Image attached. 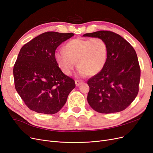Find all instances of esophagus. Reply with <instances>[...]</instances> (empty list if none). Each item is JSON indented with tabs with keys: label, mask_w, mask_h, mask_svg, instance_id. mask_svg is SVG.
Instances as JSON below:
<instances>
[{
	"label": "esophagus",
	"mask_w": 153,
	"mask_h": 153,
	"mask_svg": "<svg viewBox=\"0 0 153 153\" xmlns=\"http://www.w3.org/2000/svg\"><path fill=\"white\" fill-rule=\"evenodd\" d=\"M82 83V81L81 80H75V84H76V86H79V85Z\"/></svg>",
	"instance_id": "1"
}]
</instances>
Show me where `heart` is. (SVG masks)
I'll return each mask as SVG.
<instances>
[{
  "label": "heart",
  "mask_w": 153,
  "mask_h": 153,
  "mask_svg": "<svg viewBox=\"0 0 153 153\" xmlns=\"http://www.w3.org/2000/svg\"><path fill=\"white\" fill-rule=\"evenodd\" d=\"M64 50L55 51L54 57L66 75H71L77 62L81 76H95L103 70L108 57V44L101 38L73 39L65 45Z\"/></svg>",
  "instance_id": "1"
}]
</instances>
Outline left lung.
Instances as JSON below:
<instances>
[{"label":"left lung","mask_w":153,"mask_h":153,"mask_svg":"<svg viewBox=\"0 0 153 153\" xmlns=\"http://www.w3.org/2000/svg\"><path fill=\"white\" fill-rule=\"evenodd\" d=\"M84 37L104 39L108 46V57L103 69L89 78L87 101L101 114L126 109L139 90L140 68L135 50L128 41L112 31L100 30Z\"/></svg>","instance_id":"8db88e82"}]
</instances>
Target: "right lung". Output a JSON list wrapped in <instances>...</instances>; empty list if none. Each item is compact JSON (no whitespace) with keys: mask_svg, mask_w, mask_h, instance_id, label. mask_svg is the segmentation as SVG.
Instances as JSON below:
<instances>
[{"mask_svg":"<svg viewBox=\"0 0 153 153\" xmlns=\"http://www.w3.org/2000/svg\"><path fill=\"white\" fill-rule=\"evenodd\" d=\"M73 33L47 32L25 44L13 68L15 89L29 109L54 114L66 103L75 87L73 78L64 74L54 57L55 50Z\"/></svg>","mask_w":153,"mask_h":153,"instance_id":"obj_1","label":"right lung"}]
</instances>
